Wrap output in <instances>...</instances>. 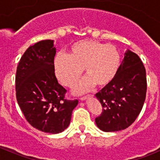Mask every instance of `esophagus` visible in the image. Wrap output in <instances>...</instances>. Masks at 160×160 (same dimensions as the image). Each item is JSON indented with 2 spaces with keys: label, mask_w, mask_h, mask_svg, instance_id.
I'll use <instances>...</instances> for the list:
<instances>
[{
  "label": "esophagus",
  "mask_w": 160,
  "mask_h": 160,
  "mask_svg": "<svg viewBox=\"0 0 160 160\" xmlns=\"http://www.w3.org/2000/svg\"><path fill=\"white\" fill-rule=\"evenodd\" d=\"M89 97H90V96H84V97L80 98V100H81V101H85V100H87V98H89Z\"/></svg>",
  "instance_id": "esophagus-1"
}]
</instances>
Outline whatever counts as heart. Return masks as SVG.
<instances>
[{
  "label": "heart",
  "instance_id": "obj_1",
  "mask_svg": "<svg viewBox=\"0 0 160 160\" xmlns=\"http://www.w3.org/2000/svg\"><path fill=\"white\" fill-rule=\"evenodd\" d=\"M120 62L119 52L113 45L82 40L73 43L66 55H58L53 66L59 81L70 88L77 84L85 70L87 78L74 90L80 94L91 90L94 85L102 88L111 84L118 73Z\"/></svg>",
  "mask_w": 160,
  "mask_h": 160
}]
</instances>
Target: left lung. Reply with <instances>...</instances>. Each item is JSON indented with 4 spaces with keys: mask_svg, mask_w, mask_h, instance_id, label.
Listing matches in <instances>:
<instances>
[{
    "mask_svg": "<svg viewBox=\"0 0 160 160\" xmlns=\"http://www.w3.org/2000/svg\"><path fill=\"white\" fill-rule=\"evenodd\" d=\"M146 92L145 67L138 55L128 49L115 78L95 94L102 106L95 118L98 128L114 132L130 127L142 110Z\"/></svg>",
    "mask_w": 160,
    "mask_h": 160,
    "instance_id": "obj_1",
    "label": "left lung"
}]
</instances>
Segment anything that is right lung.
Returning a JSON list of instances; mask_svg holds the SVG:
<instances>
[{
    "label": "right lung",
    "mask_w": 160,
    "mask_h": 160,
    "mask_svg": "<svg viewBox=\"0 0 160 160\" xmlns=\"http://www.w3.org/2000/svg\"><path fill=\"white\" fill-rule=\"evenodd\" d=\"M53 42L41 41L26 49L17 68L16 95L32 127L42 132L58 134L70 125L78 101L65 98L66 90L55 76Z\"/></svg>",
    "instance_id": "right-lung-1"
}]
</instances>
